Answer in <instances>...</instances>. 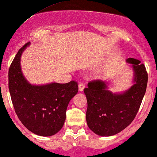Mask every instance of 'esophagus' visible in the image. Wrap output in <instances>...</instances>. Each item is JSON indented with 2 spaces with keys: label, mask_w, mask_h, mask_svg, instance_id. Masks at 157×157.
I'll list each match as a JSON object with an SVG mask.
<instances>
[{
  "label": "esophagus",
  "mask_w": 157,
  "mask_h": 157,
  "mask_svg": "<svg viewBox=\"0 0 157 157\" xmlns=\"http://www.w3.org/2000/svg\"><path fill=\"white\" fill-rule=\"evenodd\" d=\"M85 87V85L84 83H80L78 85V90L79 91H83Z\"/></svg>",
  "instance_id": "obj_1"
}]
</instances>
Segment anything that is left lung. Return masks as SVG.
Segmentation results:
<instances>
[{
	"mask_svg": "<svg viewBox=\"0 0 157 157\" xmlns=\"http://www.w3.org/2000/svg\"><path fill=\"white\" fill-rule=\"evenodd\" d=\"M133 71V85L123 92L109 90V82L96 80L85 88L88 127L99 136H112L127 127L136 117L147 85V72L139 60H126Z\"/></svg>",
	"mask_w": 157,
	"mask_h": 157,
	"instance_id": "8db88e82",
	"label": "left lung"
}]
</instances>
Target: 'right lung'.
I'll return each instance as SVG.
<instances>
[{"instance_id": "1", "label": "right lung", "mask_w": 157, "mask_h": 157, "mask_svg": "<svg viewBox=\"0 0 157 157\" xmlns=\"http://www.w3.org/2000/svg\"><path fill=\"white\" fill-rule=\"evenodd\" d=\"M31 43L18 50L9 69V90L15 112L28 130L40 136H51L61 129L69 102L78 93V84L56 82L31 85L23 75L21 58Z\"/></svg>"}]
</instances>
